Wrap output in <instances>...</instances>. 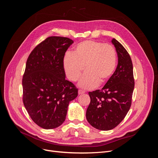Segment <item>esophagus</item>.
Instances as JSON below:
<instances>
[{
	"label": "esophagus",
	"mask_w": 158,
	"mask_h": 158,
	"mask_svg": "<svg viewBox=\"0 0 158 158\" xmlns=\"http://www.w3.org/2000/svg\"><path fill=\"white\" fill-rule=\"evenodd\" d=\"M84 93H85V92H84V91H83V90H81V89H79V90H78V94H79V95L84 94Z\"/></svg>",
	"instance_id": "esophagus-1"
}]
</instances>
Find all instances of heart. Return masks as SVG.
I'll return each mask as SVG.
<instances>
[{
	"label": "heart",
	"mask_w": 158,
	"mask_h": 158,
	"mask_svg": "<svg viewBox=\"0 0 158 158\" xmlns=\"http://www.w3.org/2000/svg\"><path fill=\"white\" fill-rule=\"evenodd\" d=\"M117 56L114 47L108 44L94 40L79 43L73 53L66 52L63 58V66L68 78L76 82L84 70L79 86L92 89L99 84L106 82L116 68Z\"/></svg>",
	"instance_id": "b5f03b06"
}]
</instances>
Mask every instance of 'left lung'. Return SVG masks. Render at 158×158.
Masks as SVG:
<instances>
[{
	"instance_id": "8db88e82",
	"label": "left lung",
	"mask_w": 158,
	"mask_h": 158,
	"mask_svg": "<svg viewBox=\"0 0 158 158\" xmlns=\"http://www.w3.org/2000/svg\"><path fill=\"white\" fill-rule=\"evenodd\" d=\"M118 64L102 89L89 92L90 103L86 118L94 128L109 131L115 128L127 115L132 103L135 79L132 60L127 51L115 39Z\"/></svg>"
}]
</instances>
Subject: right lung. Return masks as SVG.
<instances>
[{"mask_svg":"<svg viewBox=\"0 0 158 158\" xmlns=\"http://www.w3.org/2000/svg\"><path fill=\"white\" fill-rule=\"evenodd\" d=\"M74 41L51 36L37 45L28 56L22 78L23 103L36 125L45 129L65 121L69 102L78 89L65 79L63 58Z\"/></svg>","mask_w":158,"mask_h":158,"instance_id":"1","label":"right lung"}]
</instances>
